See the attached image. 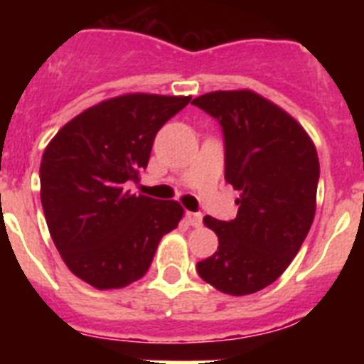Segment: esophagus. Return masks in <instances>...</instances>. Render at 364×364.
<instances>
[{"instance_id": "obj_1", "label": "esophagus", "mask_w": 364, "mask_h": 364, "mask_svg": "<svg viewBox=\"0 0 364 364\" xmlns=\"http://www.w3.org/2000/svg\"><path fill=\"white\" fill-rule=\"evenodd\" d=\"M186 218H188V222L191 224L193 228L202 226V215L200 213H193V211H188V213H186Z\"/></svg>"}]
</instances>
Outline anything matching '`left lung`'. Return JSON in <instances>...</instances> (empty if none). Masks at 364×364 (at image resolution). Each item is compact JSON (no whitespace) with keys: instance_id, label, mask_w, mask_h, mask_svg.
<instances>
[{"instance_id":"left-lung-1","label":"left lung","mask_w":364,"mask_h":364,"mask_svg":"<svg viewBox=\"0 0 364 364\" xmlns=\"http://www.w3.org/2000/svg\"><path fill=\"white\" fill-rule=\"evenodd\" d=\"M191 104L222 125L226 182L240 193L233 220L204 217L218 247L197 272L222 294H255L281 277L310 231L317 149L295 118L250 89L208 92Z\"/></svg>"}]
</instances>
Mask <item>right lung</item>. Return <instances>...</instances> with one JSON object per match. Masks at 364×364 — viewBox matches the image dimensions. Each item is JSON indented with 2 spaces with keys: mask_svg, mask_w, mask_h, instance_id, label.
Listing matches in <instances>:
<instances>
[{
  "mask_svg": "<svg viewBox=\"0 0 364 364\" xmlns=\"http://www.w3.org/2000/svg\"><path fill=\"white\" fill-rule=\"evenodd\" d=\"M189 100L114 96L67 122L45 147L40 195L49 233L67 268L96 290L142 279L184 215L176 200L133 195L124 184L138 180L160 127Z\"/></svg>",
  "mask_w": 364,
  "mask_h": 364,
  "instance_id": "1",
  "label": "right lung"
}]
</instances>
